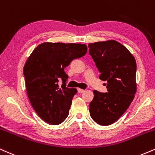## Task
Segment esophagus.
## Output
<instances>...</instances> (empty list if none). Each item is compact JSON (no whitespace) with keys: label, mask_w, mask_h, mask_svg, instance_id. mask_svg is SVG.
I'll return each instance as SVG.
<instances>
[{"label":"esophagus","mask_w":155,"mask_h":155,"mask_svg":"<svg viewBox=\"0 0 155 155\" xmlns=\"http://www.w3.org/2000/svg\"><path fill=\"white\" fill-rule=\"evenodd\" d=\"M84 91H85V90H83V89L78 88V92L79 93V94H81V93H83Z\"/></svg>","instance_id":"esophagus-1"}]
</instances>
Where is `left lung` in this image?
<instances>
[{"label": "left lung", "mask_w": 155, "mask_h": 155, "mask_svg": "<svg viewBox=\"0 0 155 155\" xmlns=\"http://www.w3.org/2000/svg\"><path fill=\"white\" fill-rule=\"evenodd\" d=\"M91 56L100 72L99 79L107 81V93L94 91L89 105L91 117L98 124L109 125L124 114L136 93L135 58L123 45L111 40L89 43Z\"/></svg>", "instance_id": "left-lung-1"}]
</instances>
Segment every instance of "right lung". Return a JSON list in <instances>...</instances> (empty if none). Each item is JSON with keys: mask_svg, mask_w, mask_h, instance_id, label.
Listing matches in <instances>:
<instances>
[{"mask_svg": "<svg viewBox=\"0 0 155 155\" xmlns=\"http://www.w3.org/2000/svg\"><path fill=\"white\" fill-rule=\"evenodd\" d=\"M86 53L85 44L47 42L38 45L29 56L23 70L27 94L36 113L45 123L60 124L68 116L77 89L66 87L68 75L64 68Z\"/></svg>", "mask_w": 155, "mask_h": 155, "instance_id": "1", "label": "right lung"}]
</instances>
